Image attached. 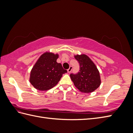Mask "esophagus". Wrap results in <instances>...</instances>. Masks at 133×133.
I'll list each match as a JSON object with an SVG mask.
<instances>
[{
    "label": "esophagus",
    "mask_w": 133,
    "mask_h": 133,
    "mask_svg": "<svg viewBox=\"0 0 133 133\" xmlns=\"http://www.w3.org/2000/svg\"><path fill=\"white\" fill-rule=\"evenodd\" d=\"M72 69H73V68H72V66H70V68H69V69L67 70L68 73H70V72H71V70H72Z\"/></svg>",
    "instance_id": "obj_1"
}]
</instances>
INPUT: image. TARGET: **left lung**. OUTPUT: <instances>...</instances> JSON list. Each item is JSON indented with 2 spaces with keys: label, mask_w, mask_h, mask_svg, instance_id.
Instances as JSON below:
<instances>
[{
  "label": "left lung",
  "mask_w": 133,
  "mask_h": 133,
  "mask_svg": "<svg viewBox=\"0 0 133 133\" xmlns=\"http://www.w3.org/2000/svg\"><path fill=\"white\" fill-rule=\"evenodd\" d=\"M74 58L80 64L79 73L70 75L75 87L84 93L93 92L101 84V79L97 67L85 54L74 55Z\"/></svg>",
  "instance_id": "8db88e82"
}]
</instances>
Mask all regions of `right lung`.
<instances>
[{
  "label": "right lung",
  "mask_w": 133,
  "mask_h": 133,
  "mask_svg": "<svg viewBox=\"0 0 133 133\" xmlns=\"http://www.w3.org/2000/svg\"><path fill=\"white\" fill-rule=\"evenodd\" d=\"M58 54L46 51L41 55L30 74L29 81L36 89L45 91L55 87L63 74L67 73L62 64L58 63Z\"/></svg>",
  "instance_id": "obj_1"
}]
</instances>
